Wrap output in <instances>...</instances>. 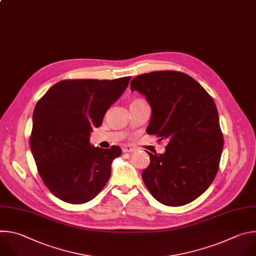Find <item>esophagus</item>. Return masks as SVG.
I'll return each instance as SVG.
<instances>
[{
    "mask_svg": "<svg viewBox=\"0 0 256 256\" xmlns=\"http://www.w3.org/2000/svg\"><path fill=\"white\" fill-rule=\"evenodd\" d=\"M122 150H123V152H133V151H135L136 149H135L134 147H132V146L126 145V146H123Z\"/></svg>",
    "mask_w": 256,
    "mask_h": 256,
    "instance_id": "obj_1",
    "label": "esophagus"
}]
</instances>
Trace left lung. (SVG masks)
Masks as SVG:
<instances>
[{"mask_svg":"<svg viewBox=\"0 0 256 256\" xmlns=\"http://www.w3.org/2000/svg\"><path fill=\"white\" fill-rule=\"evenodd\" d=\"M151 107L147 134L168 141L164 154L147 152L142 180L160 202L178 207L192 202L214 180L223 150V134L212 96L190 76L152 72L130 84Z\"/></svg>","mask_w":256,"mask_h":256,"instance_id":"1","label":"left lung"}]
</instances>
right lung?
<instances>
[{
    "label": "right lung",
    "instance_id": "1",
    "mask_svg": "<svg viewBox=\"0 0 256 256\" xmlns=\"http://www.w3.org/2000/svg\"><path fill=\"white\" fill-rule=\"evenodd\" d=\"M130 80H62L37 102L30 148L43 182L62 200L84 204L109 180L112 162L122 150L92 146L90 132L102 125Z\"/></svg>",
    "mask_w": 256,
    "mask_h": 256
}]
</instances>
